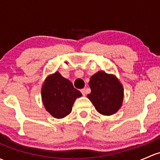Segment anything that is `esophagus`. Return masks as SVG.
<instances>
[{
	"mask_svg": "<svg viewBox=\"0 0 160 160\" xmlns=\"http://www.w3.org/2000/svg\"><path fill=\"white\" fill-rule=\"evenodd\" d=\"M80 92H81L82 94H83V96L87 95V90H86L85 88H83V89H82V90H80Z\"/></svg>",
	"mask_w": 160,
	"mask_h": 160,
	"instance_id": "obj_1",
	"label": "esophagus"
}]
</instances>
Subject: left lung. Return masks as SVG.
<instances>
[{"mask_svg":"<svg viewBox=\"0 0 160 160\" xmlns=\"http://www.w3.org/2000/svg\"><path fill=\"white\" fill-rule=\"evenodd\" d=\"M89 86L91 93L87 97L97 112L111 116L120 110L123 101L124 90L115 75L100 70L90 77Z\"/></svg>","mask_w":160,"mask_h":160,"instance_id":"left-lung-1","label":"left lung"}]
</instances>
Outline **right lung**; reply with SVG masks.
Wrapping results in <instances>:
<instances>
[{
    "mask_svg": "<svg viewBox=\"0 0 160 160\" xmlns=\"http://www.w3.org/2000/svg\"><path fill=\"white\" fill-rule=\"evenodd\" d=\"M82 93L71 82L59 72L48 75L41 88V98L48 112L57 119H62L71 112L75 100Z\"/></svg>",
    "mask_w": 160,
    "mask_h": 160,
    "instance_id": "obj_1",
    "label": "right lung"
}]
</instances>
